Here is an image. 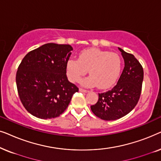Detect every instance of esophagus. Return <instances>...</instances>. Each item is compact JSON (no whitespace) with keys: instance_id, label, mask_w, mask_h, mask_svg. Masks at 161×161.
Returning <instances> with one entry per match:
<instances>
[{"instance_id":"1","label":"esophagus","mask_w":161,"mask_h":161,"mask_svg":"<svg viewBox=\"0 0 161 161\" xmlns=\"http://www.w3.org/2000/svg\"><path fill=\"white\" fill-rule=\"evenodd\" d=\"M79 91H80V92H83V93H86V92H88L87 90L83 89H82V88H80V89H79Z\"/></svg>"}]
</instances>
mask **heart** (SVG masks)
<instances>
[{"label":"heart","mask_w":161,"mask_h":161,"mask_svg":"<svg viewBox=\"0 0 161 161\" xmlns=\"http://www.w3.org/2000/svg\"><path fill=\"white\" fill-rule=\"evenodd\" d=\"M122 67L119 55L95 48L83 50L78 59L69 58L66 64V72L72 83L80 80L87 73L90 75L82 83L86 86H96L105 89L112 86L118 80Z\"/></svg>","instance_id":"obj_1"}]
</instances>
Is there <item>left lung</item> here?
Listing matches in <instances>:
<instances>
[{"label":"left lung","instance_id":"8db88e82","mask_svg":"<svg viewBox=\"0 0 161 161\" xmlns=\"http://www.w3.org/2000/svg\"><path fill=\"white\" fill-rule=\"evenodd\" d=\"M125 61L124 69L117 83L111 90L99 93L96 104L91 105L92 111L105 121L116 120L129 114L139 100L144 69L133 54L119 47Z\"/></svg>","mask_w":161,"mask_h":161}]
</instances>
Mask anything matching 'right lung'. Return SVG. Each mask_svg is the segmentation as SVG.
<instances>
[{"instance_id":"obj_1","label":"right lung","mask_w":161,"mask_h":161,"mask_svg":"<svg viewBox=\"0 0 161 161\" xmlns=\"http://www.w3.org/2000/svg\"><path fill=\"white\" fill-rule=\"evenodd\" d=\"M73 50L69 45L47 43L25 55L16 74L22 104L33 116L58 117L78 88L68 80L66 64Z\"/></svg>"}]
</instances>
